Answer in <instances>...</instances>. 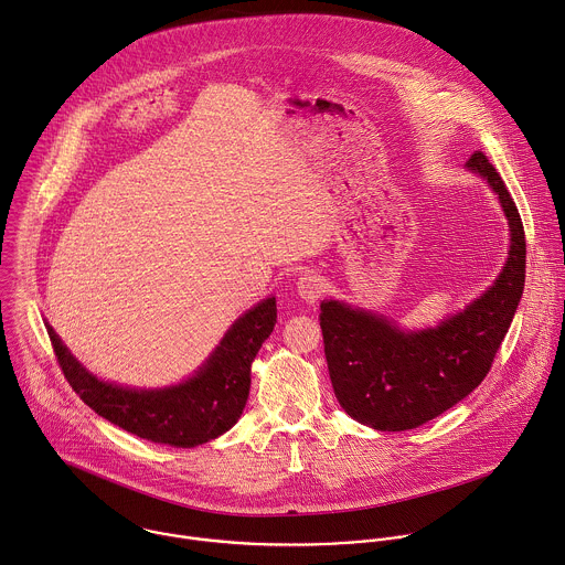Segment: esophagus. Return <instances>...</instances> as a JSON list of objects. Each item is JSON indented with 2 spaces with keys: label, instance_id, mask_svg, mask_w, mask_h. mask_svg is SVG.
Segmentation results:
<instances>
[{
  "label": "esophagus",
  "instance_id": "esophagus-1",
  "mask_svg": "<svg viewBox=\"0 0 565 565\" xmlns=\"http://www.w3.org/2000/svg\"><path fill=\"white\" fill-rule=\"evenodd\" d=\"M297 292H299V297H301L303 301L315 303V301L326 292V279H323L321 275L308 270V273H303V275L299 277V281H297Z\"/></svg>",
  "mask_w": 565,
  "mask_h": 565
}]
</instances>
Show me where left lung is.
I'll list each match as a JSON object with an SVG mask.
<instances>
[{"mask_svg":"<svg viewBox=\"0 0 565 565\" xmlns=\"http://www.w3.org/2000/svg\"><path fill=\"white\" fill-rule=\"evenodd\" d=\"M466 168L490 183L510 226L508 262L479 299L419 332H406L384 315L321 301L319 323L337 402L374 430L417 428L468 397L490 372L523 295L525 233L519 211L481 150Z\"/></svg>","mask_w":565,"mask_h":565,"instance_id":"left-lung-1","label":"left lung"}]
</instances>
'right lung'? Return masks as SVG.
Instances as JSON below:
<instances>
[{"label": "right lung", "mask_w": 565, "mask_h": 565, "mask_svg": "<svg viewBox=\"0 0 565 565\" xmlns=\"http://www.w3.org/2000/svg\"><path fill=\"white\" fill-rule=\"evenodd\" d=\"M277 323L275 297L242 315L206 363L179 386L135 391L90 374L46 323L64 377L99 417L154 444L195 448L231 430L244 413L250 365Z\"/></svg>", "instance_id": "1"}]
</instances>
